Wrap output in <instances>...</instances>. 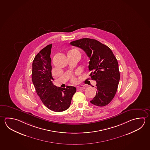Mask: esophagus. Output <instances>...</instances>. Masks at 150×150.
Instances as JSON below:
<instances>
[{"mask_svg":"<svg viewBox=\"0 0 150 150\" xmlns=\"http://www.w3.org/2000/svg\"><path fill=\"white\" fill-rule=\"evenodd\" d=\"M86 87H85L84 86H82V85H80V86H77V87H76V89H77V90H83V89H85Z\"/></svg>","mask_w":150,"mask_h":150,"instance_id":"1","label":"esophagus"}]
</instances>
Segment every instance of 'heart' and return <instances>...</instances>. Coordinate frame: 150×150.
I'll return each instance as SVG.
<instances>
[{
  "label": "heart",
  "mask_w": 150,
  "mask_h": 150,
  "mask_svg": "<svg viewBox=\"0 0 150 150\" xmlns=\"http://www.w3.org/2000/svg\"><path fill=\"white\" fill-rule=\"evenodd\" d=\"M71 80H72V81L73 82H76V78L75 76H72Z\"/></svg>",
  "instance_id": "obj_1"
}]
</instances>
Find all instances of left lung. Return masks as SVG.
Returning <instances> with one entry per match:
<instances>
[{"mask_svg": "<svg viewBox=\"0 0 150 150\" xmlns=\"http://www.w3.org/2000/svg\"><path fill=\"white\" fill-rule=\"evenodd\" d=\"M72 46L83 50L89 59V76L97 84L96 95L90 103L97 106L109 104L117 91L120 79L118 63L111 49L100 42L83 38L72 41Z\"/></svg>", "mask_w": 150, "mask_h": 150, "instance_id": "8db88e82", "label": "left lung"}]
</instances>
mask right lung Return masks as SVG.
Instances as JSON below:
<instances>
[{
	"mask_svg": "<svg viewBox=\"0 0 150 150\" xmlns=\"http://www.w3.org/2000/svg\"><path fill=\"white\" fill-rule=\"evenodd\" d=\"M52 44L47 45L37 54L32 64V79L38 95L45 106L56 112L68 109L76 88L67 86L57 87L52 80L51 58Z\"/></svg>",
	"mask_w": 150,
	"mask_h": 150,
	"instance_id": "add662e5",
	"label": "right lung"
}]
</instances>
